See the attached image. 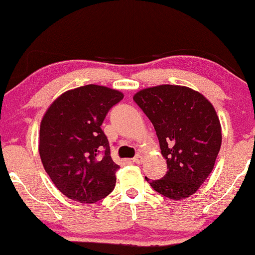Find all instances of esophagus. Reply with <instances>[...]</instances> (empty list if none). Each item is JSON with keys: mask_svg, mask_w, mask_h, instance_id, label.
Here are the masks:
<instances>
[{"mask_svg": "<svg viewBox=\"0 0 255 255\" xmlns=\"http://www.w3.org/2000/svg\"><path fill=\"white\" fill-rule=\"evenodd\" d=\"M142 159H144V158H142L141 154H136V156L133 158V162L136 163V164H141Z\"/></svg>", "mask_w": 255, "mask_h": 255, "instance_id": "obj_1", "label": "esophagus"}]
</instances>
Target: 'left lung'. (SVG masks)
I'll return each mask as SVG.
<instances>
[{
    "label": "left lung",
    "mask_w": 255,
    "mask_h": 255,
    "mask_svg": "<svg viewBox=\"0 0 255 255\" xmlns=\"http://www.w3.org/2000/svg\"><path fill=\"white\" fill-rule=\"evenodd\" d=\"M133 99L153 125L168 165L163 178L146 181L174 200L194 194L211 174L221 148L215 108L201 93L177 85L141 90Z\"/></svg>",
    "instance_id": "obj_1"
}]
</instances>
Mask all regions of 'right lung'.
<instances>
[{
    "label": "right lung",
    "instance_id": "1",
    "mask_svg": "<svg viewBox=\"0 0 255 255\" xmlns=\"http://www.w3.org/2000/svg\"><path fill=\"white\" fill-rule=\"evenodd\" d=\"M120 91L86 85L61 95L40 124L39 154L57 189L79 203H97L115 188L120 166L101 128Z\"/></svg>",
    "mask_w": 255,
    "mask_h": 255
}]
</instances>
